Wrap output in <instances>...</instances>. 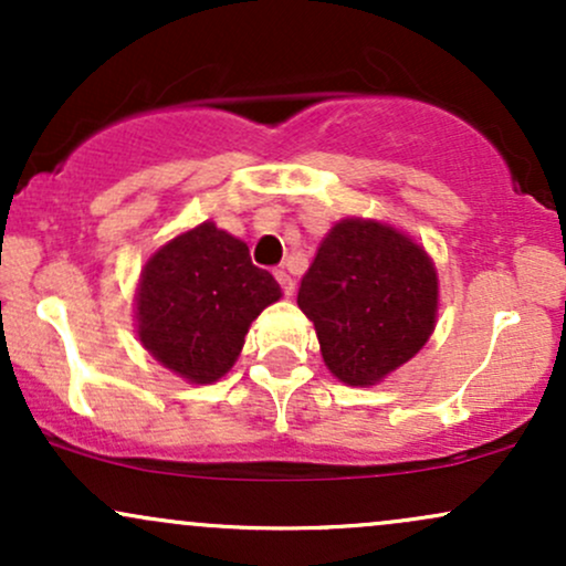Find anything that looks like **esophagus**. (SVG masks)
<instances>
[{"mask_svg":"<svg viewBox=\"0 0 566 566\" xmlns=\"http://www.w3.org/2000/svg\"><path fill=\"white\" fill-rule=\"evenodd\" d=\"M274 276H276V282L282 284V292H284V295H292V292H295V282H292V276L287 274V271H284V269H276V271H274Z\"/></svg>","mask_w":566,"mask_h":566,"instance_id":"obj_1","label":"esophagus"}]
</instances>
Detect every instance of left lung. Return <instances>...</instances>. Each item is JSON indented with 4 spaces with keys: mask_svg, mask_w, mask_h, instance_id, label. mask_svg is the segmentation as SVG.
Listing matches in <instances>:
<instances>
[{
    "mask_svg": "<svg viewBox=\"0 0 566 566\" xmlns=\"http://www.w3.org/2000/svg\"><path fill=\"white\" fill-rule=\"evenodd\" d=\"M297 305L314 322L329 373L348 386H375L437 327V269L394 226L346 218L316 250Z\"/></svg>",
    "mask_w": 566,
    "mask_h": 566,
    "instance_id": "8db88e82",
    "label": "left lung"
}]
</instances>
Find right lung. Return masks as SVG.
Returning a JSON list of instances; mask_svg holds the SVG:
<instances>
[{
  "mask_svg": "<svg viewBox=\"0 0 566 566\" xmlns=\"http://www.w3.org/2000/svg\"><path fill=\"white\" fill-rule=\"evenodd\" d=\"M282 297L242 239L201 223L159 247L140 271L135 319L143 348L191 382H216L237 361L250 324Z\"/></svg>",
  "mask_w": 566,
  "mask_h": 566,
  "instance_id": "add662e5",
  "label": "right lung"
}]
</instances>
